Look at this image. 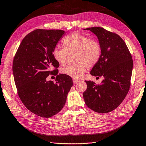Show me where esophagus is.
Here are the masks:
<instances>
[{
	"instance_id": "1",
	"label": "esophagus",
	"mask_w": 146,
	"mask_h": 146,
	"mask_svg": "<svg viewBox=\"0 0 146 146\" xmlns=\"http://www.w3.org/2000/svg\"><path fill=\"white\" fill-rule=\"evenodd\" d=\"M73 82L74 84H76V83H78L79 82V80H77V79H73Z\"/></svg>"
}]
</instances>
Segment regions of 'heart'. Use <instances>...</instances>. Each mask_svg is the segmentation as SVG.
I'll return each mask as SVG.
<instances>
[{"instance_id": "b5f03b06", "label": "heart", "mask_w": 146, "mask_h": 146, "mask_svg": "<svg viewBox=\"0 0 146 146\" xmlns=\"http://www.w3.org/2000/svg\"><path fill=\"white\" fill-rule=\"evenodd\" d=\"M64 48H56L53 51L55 60L61 66H65L69 55L75 53V62L62 70V73L73 78H82L89 68H92L99 61L102 48L97 40L91 39L80 32L74 31L62 40Z\"/></svg>"}]
</instances>
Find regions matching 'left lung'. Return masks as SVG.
Masks as SVG:
<instances>
[{
	"mask_svg": "<svg viewBox=\"0 0 146 146\" xmlns=\"http://www.w3.org/2000/svg\"><path fill=\"white\" fill-rule=\"evenodd\" d=\"M85 29L97 36L102 48L100 60L90 73L104 78L100 84L86 81L84 99L94 111L110 113L119 106L129 90L133 66L131 54L123 39L114 32L101 27Z\"/></svg>",
	"mask_w": 146,
	"mask_h": 146,
	"instance_id": "1",
	"label": "left lung"
}]
</instances>
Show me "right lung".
<instances>
[{
  "instance_id": "right-lung-1",
  "label": "right lung",
  "mask_w": 146,
  "mask_h": 146,
  "mask_svg": "<svg viewBox=\"0 0 146 146\" xmlns=\"http://www.w3.org/2000/svg\"><path fill=\"white\" fill-rule=\"evenodd\" d=\"M64 33L61 29H35L23 38L13 58L20 99L31 112L43 118L53 117L63 108L73 84L70 76L58 75L59 64L53 56ZM49 75L57 76L56 83L46 81Z\"/></svg>"
}]
</instances>
